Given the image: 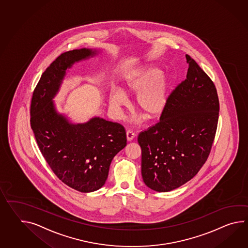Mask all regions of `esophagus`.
<instances>
[{
	"label": "esophagus",
	"instance_id": "34e87169",
	"mask_svg": "<svg viewBox=\"0 0 248 248\" xmlns=\"http://www.w3.org/2000/svg\"><path fill=\"white\" fill-rule=\"evenodd\" d=\"M135 137V134L132 131H127L126 140L127 141H132V140Z\"/></svg>",
	"mask_w": 248,
	"mask_h": 248
}]
</instances>
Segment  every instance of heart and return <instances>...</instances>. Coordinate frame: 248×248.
Returning <instances> with one entry per match:
<instances>
[{
  "instance_id": "obj_1",
  "label": "heart",
  "mask_w": 248,
  "mask_h": 248,
  "mask_svg": "<svg viewBox=\"0 0 248 248\" xmlns=\"http://www.w3.org/2000/svg\"><path fill=\"white\" fill-rule=\"evenodd\" d=\"M159 67L148 66L131 73L125 78L123 92L113 91L109 94V108L117 116L126 106L127 95H136L135 107L149 120L164 114L171 96L172 78L164 75Z\"/></svg>"
}]
</instances>
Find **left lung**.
<instances>
[{"mask_svg": "<svg viewBox=\"0 0 248 248\" xmlns=\"http://www.w3.org/2000/svg\"><path fill=\"white\" fill-rule=\"evenodd\" d=\"M187 79L171 93L160 121L139 134L141 175L149 188L168 192L190 181L212 149L219 118L213 81L186 55Z\"/></svg>", "mask_w": 248, "mask_h": 248, "instance_id": "obj_1", "label": "left lung"}]
</instances>
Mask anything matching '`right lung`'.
<instances>
[{
  "label": "right lung",
  "mask_w": 248,
  "mask_h": 248,
  "mask_svg": "<svg viewBox=\"0 0 248 248\" xmlns=\"http://www.w3.org/2000/svg\"><path fill=\"white\" fill-rule=\"evenodd\" d=\"M97 53L83 48L59 56L40 78L30 108L31 128L50 169L68 187L83 193L104 185L112 160L126 146L125 130L120 124L96 116L73 124L57 111L53 99L66 70Z\"/></svg>",
  "instance_id": "1"
}]
</instances>
